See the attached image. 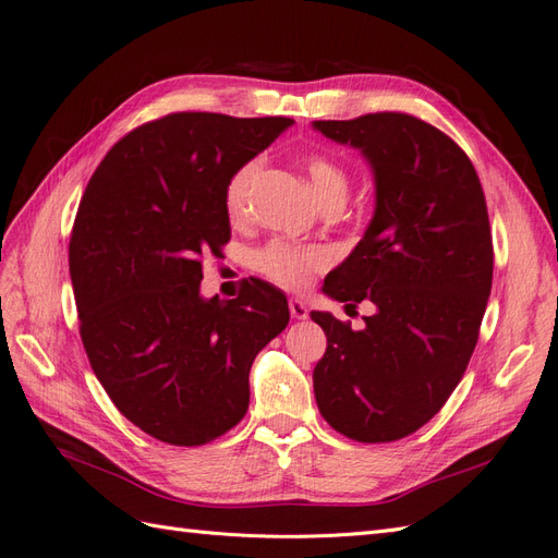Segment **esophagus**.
Returning <instances> with one entry per match:
<instances>
[{"mask_svg": "<svg viewBox=\"0 0 558 558\" xmlns=\"http://www.w3.org/2000/svg\"><path fill=\"white\" fill-rule=\"evenodd\" d=\"M289 312H291L293 319H307V314H310L307 305L303 303V300H298V298L289 300Z\"/></svg>", "mask_w": 558, "mask_h": 558, "instance_id": "1", "label": "esophagus"}]
</instances>
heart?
Wrapping results in <instances>:
<instances>
[{"mask_svg": "<svg viewBox=\"0 0 558 558\" xmlns=\"http://www.w3.org/2000/svg\"><path fill=\"white\" fill-rule=\"evenodd\" d=\"M305 173L314 187L316 199L328 208H340L348 202L350 194V173L342 169V163L336 161L326 153H310L300 155ZM260 178V159H248L230 173L228 183L222 190V206L225 216L230 222L242 225L251 216L253 192ZM330 265V253L324 246H300L283 242V239H272L251 255V267L265 277L267 281L277 283L286 291H303L312 283V279L324 272Z\"/></svg>", "mask_w": 558, "mask_h": 558, "instance_id": "obj_1", "label": "heart"}]
</instances>
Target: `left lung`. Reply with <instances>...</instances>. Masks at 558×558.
Masks as SVG:
<instances>
[{
    "label": "left lung",
    "instance_id": "8db88e82",
    "mask_svg": "<svg viewBox=\"0 0 558 558\" xmlns=\"http://www.w3.org/2000/svg\"><path fill=\"white\" fill-rule=\"evenodd\" d=\"M314 129L368 157L378 194L364 239L324 281L330 298L348 307L371 300L375 314L361 330L310 314L326 333L316 405L352 441H399L441 411L476 348L493 283L484 187L464 149L413 114Z\"/></svg>",
    "mask_w": 558,
    "mask_h": 558
}]
</instances>
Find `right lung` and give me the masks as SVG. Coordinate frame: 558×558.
I'll return each mask as SVG.
<instances>
[{
    "instance_id": "add662e5",
    "label": "right lung",
    "mask_w": 558,
    "mask_h": 558,
    "mask_svg": "<svg viewBox=\"0 0 558 558\" xmlns=\"http://www.w3.org/2000/svg\"><path fill=\"white\" fill-rule=\"evenodd\" d=\"M291 124L163 114L117 141L84 190L70 234L84 350L117 411L163 444L202 446L242 423L253 359L289 324L283 293L260 279L232 300H204L199 283L230 242V173Z\"/></svg>"
}]
</instances>
